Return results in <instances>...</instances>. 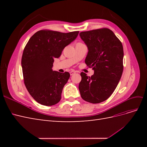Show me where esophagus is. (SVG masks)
<instances>
[{
    "label": "esophagus",
    "instance_id": "esophagus-1",
    "mask_svg": "<svg viewBox=\"0 0 147 147\" xmlns=\"http://www.w3.org/2000/svg\"><path fill=\"white\" fill-rule=\"evenodd\" d=\"M74 74H75V72H74V71H71V72H70V75H74Z\"/></svg>",
    "mask_w": 147,
    "mask_h": 147
}]
</instances>
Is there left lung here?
<instances>
[{
    "label": "left lung",
    "mask_w": 147,
    "mask_h": 147,
    "mask_svg": "<svg viewBox=\"0 0 147 147\" xmlns=\"http://www.w3.org/2000/svg\"><path fill=\"white\" fill-rule=\"evenodd\" d=\"M88 53L85 63L92 67L91 77L80 74L79 91L82 99L92 104L107 99L116 89L123 71L122 43L112 30L100 28L80 33Z\"/></svg>",
    "instance_id": "8db88e82"
}]
</instances>
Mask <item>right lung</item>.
I'll return each mask as SVG.
<instances>
[{"label": "right lung", "instance_id": "add662e5", "mask_svg": "<svg viewBox=\"0 0 147 147\" xmlns=\"http://www.w3.org/2000/svg\"><path fill=\"white\" fill-rule=\"evenodd\" d=\"M78 33L40 30L26 44L21 58L24 83L38 103L51 106L60 101L70 74L53 71L54 59L60 57L63 49L77 38Z\"/></svg>", "mask_w": 147, "mask_h": 147}]
</instances>
